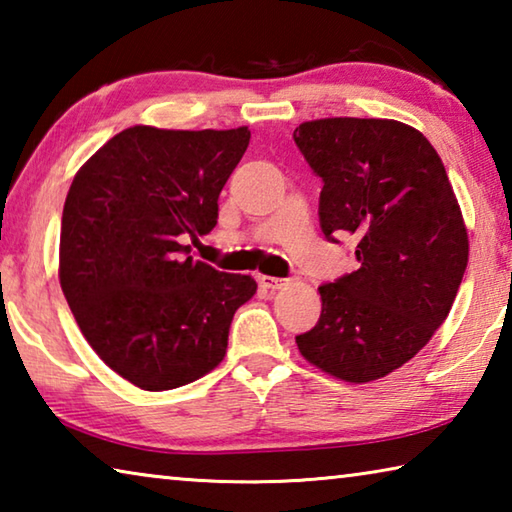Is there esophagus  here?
<instances>
[{
	"instance_id": "34e87169",
	"label": "esophagus",
	"mask_w": 512,
	"mask_h": 512,
	"mask_svg": "<svg viewBox=\"0 0 512 512\" xmlns=\"http://www.w3.org/2000/svg\"><path fill=\"white\" fill-rule=\"evenodd\" d=\"M259 282H262L264 287L271 289V291H277V289L287 287V284H289V280H282V277H273V275H262V277H259Z\"/></svg>"
}]
</instances>
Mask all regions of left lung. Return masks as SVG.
Returning a JSON list of instances; mask_svg holds the SVG:
<instances>
[{
	"instance_id": "1",
	"label": "left lung",
	"mask_w": 512,
	"mask_h": 512,
	"mask_svg": "<svg viewBox=\"0 0 512 512\" xmlns=\"http://www.w3.org/2000/svg\"><path fill=\"white\" fill-rule=\"evenodd\" d=\"M323 192V235L352 237L359 268L318 287L323 311L296 336L327 375L366 384L413 359L445 323L470 241L443 160L395 119L329 117L293 131Z\"/></svg>"
}]
</instances>
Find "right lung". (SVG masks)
<instances>
[{
	"instance_id": "1",
	"label": "right lung",
	"mask_w": 512,
	"mask_h": 512,
	"mask_svg": "<svg viewBox=\"0 0 512 512\" xmlns=\"http://www.w3.org/2000/svg\"><path fill=\"white\" fill-rule=\"evenodd\" d=\"M248 142V126H133L69 187L60 287L92 350L142 391H171L219 366L232 316L255 296L253 277L216 271L187 246L216 225Z\"/></svg>"
}]
</instances>
